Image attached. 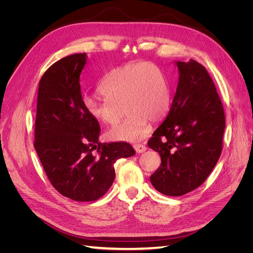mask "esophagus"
Masks as SVG:
<instances>
[{"label": "esophagus", "mask_w": 253, "mask_h": 253, "mask_svg": "<svg viewBox=\"0 0 253 253\" xmlns=\"http://www.w3.org/2000/svg\"><path fill=\"white\" fill-rule=\"evenodd\" d=\"M133 147H134V149L137 153H142V152L147 150V147H145V145L142 144V143H135Z\"/></svg>", "instance_id": "1"}]
</instances>
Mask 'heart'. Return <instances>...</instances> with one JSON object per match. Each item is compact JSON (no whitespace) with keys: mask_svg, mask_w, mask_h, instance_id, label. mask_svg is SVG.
<instances>
[{"mask_svg":"<svg viewBox=\"0 0 253 253\" xmlns=\"http://www.w3.org/2000/svg\"><path fill=\"white\" fill-rule=\"evenodd\" d=\"M99 91L103 98L85 96L83 99L84 108L94 119L114 125L124 116V108L127 113L124 122L106 132L109 140L141 139L147 134L148 120L159 121L170 106V89L165 76L150 63L115 68L101 81Z\"/></svg>","mask_w":253,"mask_h":253,"instance_id":"b5f03b06","label":"heart"}]
</instances>
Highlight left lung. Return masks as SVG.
<instances>
[{
  "mask_svg": "<svg viewBox=\"0 0 253 253\" xmlns=\"http://www.w3.org/2000/svg\"><path fill=\"white\" fill-rule=\"evenodd\" d=\"M176 65L179 79L170 112L148 141L162 158L151 182L168 196L203 185L220 156L225 131L223 103L209 73L194 60Z\"/></svg>",
  "mask_w": 253,
  "mask_h": 253,
  "instance_id": "8db88e82",
  "label": "left lung"
}]
</instances>
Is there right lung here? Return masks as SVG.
I'll use <instances>...</instances> for the list:
<instances>
[{"label": "right lung", "instance_id": "1", "mask_svg": "<svg viewBox=\"0 0 253 253\" xmlns=\"http://www.w3.org/2000/svg\"><path fill=\"white\" fill-rule=\"evenodd\" d=\"M85 63V52L74 53L47 68L39 82L35 124L34 145L50 183L77 202L103 196L115 179L114 164L135 154L127 142L98 141L100 126L81 95Z\"/></svg>", "mask_w": 253, "mask_h": 253}]
</instances>
